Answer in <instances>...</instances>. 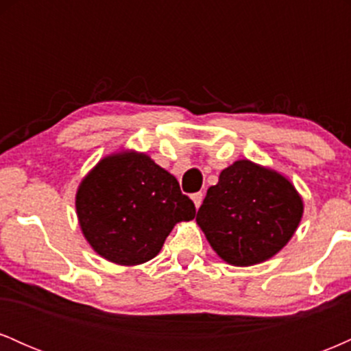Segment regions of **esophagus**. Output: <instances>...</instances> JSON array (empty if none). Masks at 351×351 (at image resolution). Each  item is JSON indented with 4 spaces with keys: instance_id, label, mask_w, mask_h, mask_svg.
I'll return each mask as SVG.
<instances>
[{
    "instance_id": "esophagus-1",
    "label": "esophagus",
    "mask_w": 351,
    "mask_h": 351,
    "mask_svg": "<svg viewBox=\"0 0 351 351\" xmlns=\"http://www.w3.org/2000/svg\"><path fill=\"white\" fill-rule=\"evenodd\" d=\"M193 203H195V208L198 209L201 206V203H203V193H195V195L191 196Z\"/></svg>"
}]
</instances>
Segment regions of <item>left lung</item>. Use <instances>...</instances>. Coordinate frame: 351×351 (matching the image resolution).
I'll list each match as a JSON object with an SVG mask.
<instances>
[{"label":"left lung","instance_id":"obj_1","mask_svg":"<svg viewBox=\"0 0 351 351\" xmlns=\"http://www.w3.org/2000/svg\"><path fill=\"white\" fill-rule=\"evenodd\" d=\"M304 215V199L282 173L237 160L209 186L196 224L224 263L249 267L287 245Z\"/></svg>","mask_w":351,"mask_h":351}]
</instances>
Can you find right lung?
<instances>
[{"instance_id":"add662e5","label":"right lung","mask_w":351,"mask_h":351,"mask_svg":"<svg viewBox=\"0 0 351 351\" xmlns=\"http://www.w3.org/2000/svg\"><path fill=\"white\" fill-rule=\"evenodd\" d=\"M84 237L100 257L140 265L162 251L171 229L196 215L178 180L147 153L120 150L104 156L75 193Z\"/></svg>"}]
</instances>
